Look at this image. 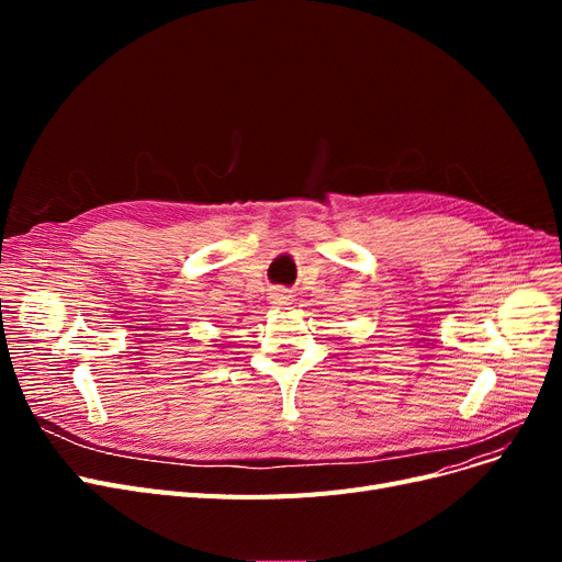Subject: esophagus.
I'll use <instances>...</instances> for the list:
<instances>
[{
	"instance_id": "esophagus-1",
	"label": "esophagus",
	"mask_w": 562,
	"mask_h": 562,
	"mask_svg": "<svg viewBox=\"0 0 562 562\" xmlns=\"http://www.w3.org/2000/svg\"><path fill=\"white\" fill-rule=\"evenodd\" d=\"M269 302L274 304L277 310H288V304H293V295L285 291V288H274V291L269 293Z\"/></svg>"
}]
</instances>
